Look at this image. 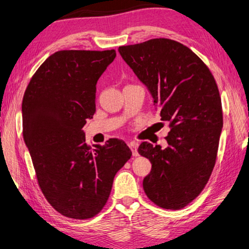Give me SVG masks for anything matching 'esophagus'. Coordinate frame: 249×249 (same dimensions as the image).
I'll use <instances>...</instances> for the list:
<instances>
[{
	"instance_id": "34e87169",
	"label": "esophagus",
	"mask_w": 249,
	"mask_h": 249,
	"mask_svg": "<svg viewBox=\"0 0 249 249\" xmlns=\"http://www.w3.org/2000/svg\"><path fill=\"white\" fill-rule=\"evenodd\" d=\"M128 146H129V148L131 149L133 156H135V157L138 156V151H137V147H138V143L135 142H129Z\"/></svg>"
}]
</instances>
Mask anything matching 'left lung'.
Wrapping results in <instances>:
<instances>
[{
  "mask_svg": "<svg viewBox=\"0 0 249 249\" xmlns=\"http://www.w3.org/2000/svg\"><path fill=\"white\" fill-rule=\"evenodd\" d=\"M119 53L171 127L167 148L147 142L138 147L151 163L143 191L160 208L179 210L202 192L217 160L223 124L218 85L203 60L172 39L121 46Z\"/></svg>",
  "mask_w": 249,
  "mask_h": 249,
  "instance_id": "obj_1",
  "label": "left lung"
}]
</instances>
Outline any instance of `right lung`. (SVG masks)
I'll return each instance as SVG.
<instances>
[{"instance_id": "add662e5", "label": "right lung", "mask_w": 249, "mask_h": 249, "mask_svg": "<svg viewBox=\"0 0 249 249\" xmlns=\"http://www.w3.org/2000/svg\"><path fill=\"white\" fill-rule=\"evenodd\" d=\"M111 50H60L32 75L22 100V133L47 201L76 220L95 217L131 150L111 138L95 149L84 125L95 113L96 83L116 58Z\"/></svg>"}]
</instances>
